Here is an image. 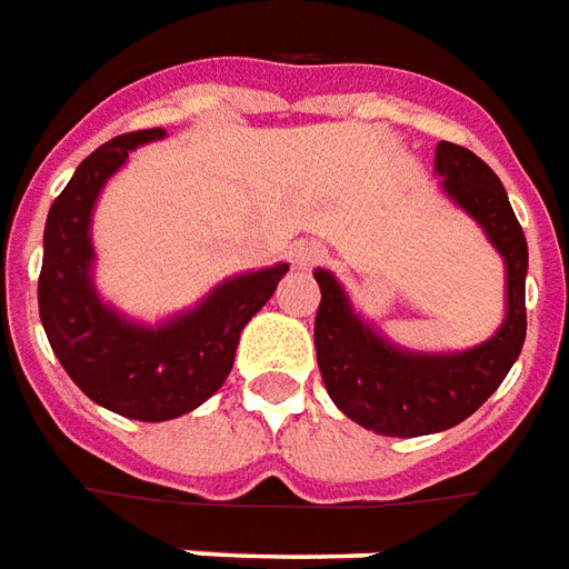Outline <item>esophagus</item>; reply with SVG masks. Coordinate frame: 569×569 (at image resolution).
Segmentation results:
<instances>
[{"mask_svg": "<svg viewBox=\"0 0 569 569\" xmlns=\"http://www.w3.org/2000/svg\"><path fill=\"white\" fill-rule=\"evenodd\" d=\"M291 257L300 269H312V266H318L328 257V248L321 241H300V244H293Z\"/></svg>", "mask_w": 569, "mask_h": 569, "instance_id": "esophagus-1", "label": "esophagus"}]
</instances>
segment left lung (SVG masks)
I'll use <instances>...</instances> for the list:
<instances>
[{"mask_svg":"<svg viewBox=\"0 0 569 569\" xmlns=\"http://www.w3.org/2000/svg\"><path fill=\"white\" fill-rule=\"evenodd\" d=\"M435 171L445 177L447 196L481 223L506 260L509 309L490 340L447 356L398 349L352 312L337 278L316 272V352L325 389L349 420L389 438L445 432L471 417L506 380L527 337V239L499 177L471 149L447 140L435 149Z\"/></svg>","mask_w":569,"mask_h":569,"instance_id":"left-lung-1","label":"left lung"}]
</instances>
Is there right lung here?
I'll use <instances>...</instances> for the list:
<instances>
[{"instance_id": "obj_1", "label": "right lung", "mask_w": 569, "mask_h": 569, "mask_svg": "<svg viewBox=\"0 0 569 569\" xmlns=\"http://www.w3.org/2000/svg\"><path fill=\"white\" fill-rule=\"evenodd\" d=\"M162 128L112 137L84 159L46 223L39 316L54 356L94 405L140 422H164L208 401L232 370L244 325L276 293L288 263L227 278L196 309L147 328L103 303L91 281V211L100 189Z\"/></svg>"}]
</instances>
